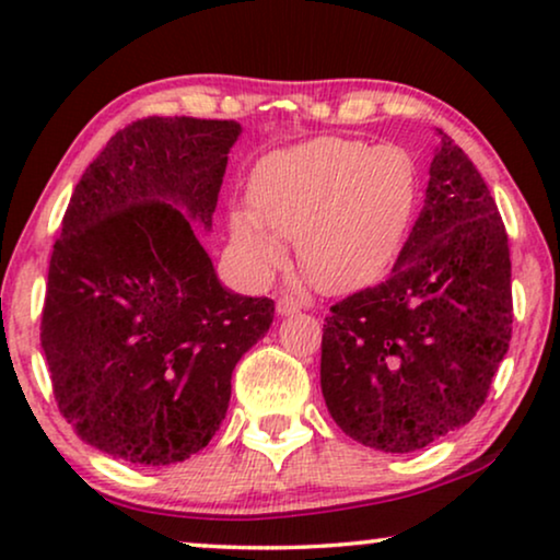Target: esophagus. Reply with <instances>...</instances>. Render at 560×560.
<instances>
[{
	"instance_id": "obj_1",
	"label": "esophagus",
	"mask_w": 560,
	"mask_h": 560,
	"mask_svg": "<svg viewBox=\"0 0 560 560\" xmlns=\"http://www.w3.org/2000/svg\"><path fill=\"white\" fill-rule=\"evenodd\" d=\"M301 311V301L295 295H280L278 298V313L280 316H288V313Z\"/></svg>"
}]
</instances>
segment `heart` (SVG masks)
Instances as JSON below:
<instances>
[{
	"mask_svg": "<svg viewBox=\"0 0 560 560\" xmlns=\"http://www.w3.org/2000/svg\"><path fill=\"white\" fill-rule=\"evenodd\" d=\"M420 190L418 160L400 144L318 137L259 160L252 209L232 213L234 249L267 275L285 259L280 236L293 240L305 278L324 293H347L393 265Z\"/></svg>",
	"mask_w": 560,
	"mask_h": 560,
	"instance_id": "1",
	"label": "heart"
}]
</instances>
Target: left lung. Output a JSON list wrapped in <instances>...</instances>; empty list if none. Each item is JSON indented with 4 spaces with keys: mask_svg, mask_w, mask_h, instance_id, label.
Returning a JSON list of instances; mask_svg holds the SVG:
<instances>
[{
    "mask_svg": "<svg viewBox=\"0 0 560 560\" xmlns=\"http://www.w3.org/2000/svg\"><path fill=\"white\" fill-rule=\"evenodd\" d=\"M439 135L423 211L393 272L331 305L320 339L328 412L385 454L469 423L510 349L508 232L477 167Z\"/></svg>",
    "mask_w": 560,
    "mask_h": 560,
    "instance_id": "obj_1",
    "label": "left lung"
}]
</instances>
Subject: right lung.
Here are the masks:
<instances>
[{
  "label": "right lung",
  "mask_w": 560,
  "mask_h": 560,
  "mask_svg": "<svg viewBox=\"0 0 560 560\" xmlns=\"http://www.w3.org/2000/svg\"><path fill=\"white\" fill-rule=\"evenodd\" d=\"M234 119L148 117L106 142L52 247L40 341L58 410L91 446L167 466L219 431L270 298L221 285L211 229Z\"/></svg>",
  "instance_id": "right-lung-1"
}]
</instances>
